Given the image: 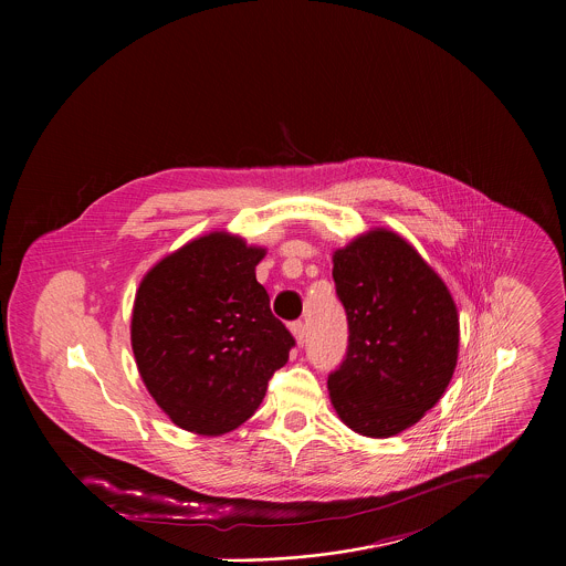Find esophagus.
<instances>
[{
  "label": "esophagus",
  "instance_id": "1",
  "mask_svg": "<svg viewBox=\"0 0 566 566\" xmlns=\"http://www.w3.org/2000/svg\"><path fill=\"white\" fill-rule=\"evenodd\" d=\"M290 331H292L296 344L303 346V344H305V324L301 323V321H296V323L290 324Z\"/></svg>",
  "mask_w": 566,
  "mask_h": 566
}]
</instances>
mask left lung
Returning a JSON list of instances; mask_svg holds the SVG:
<instances>
[{
  "label": "left lung",
  "instance_id": "8db88e82",
  "mask_svg": "<svg viewBox=\"0 0 566 566\" xmlns=\"http://www.w3.org/2000/svg\"><path fill=\"white\" fill-rule=\"evenodd\" d=\"M333 281L348 350L326 381L331 405L359 436H397L440 401L455 373V301L418 250L388 229L337 248Z\"/></svg>",
  "mask_w": 566,
  "mask_h": 566
}]
</instances>
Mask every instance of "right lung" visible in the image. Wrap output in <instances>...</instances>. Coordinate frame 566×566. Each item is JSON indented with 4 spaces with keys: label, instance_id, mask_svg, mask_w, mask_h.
Returning a JSON list of instances; mask_svg holds the SVG:
<instances>
[{
    "label": "right lung",
    "instance_id": "obj_1",
    "mask_svg": "<svg viewBox=\"0 0 566 566\" xmlns=\"http://www.w3.org/2000/svg\"><path fill=\"white\" fill-rule=\"evenodd\" d=\"M263 245L211 231L157 261L130 318L137 370L174 424L198 436L238 429L294 346L254 268Z\"/></svg>",
    "mask_w": 566,
    "mask_h": 566
}]
</instances>
